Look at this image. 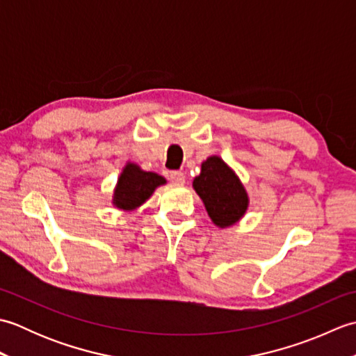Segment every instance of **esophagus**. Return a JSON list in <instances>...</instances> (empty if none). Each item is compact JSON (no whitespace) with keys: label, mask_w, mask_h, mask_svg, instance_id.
<instances>
[{"label":"esophagus","mask_w":356,"mask_h":356,"mask_svg":"<svg viewBox=\"0 0 356 356\" xmlns=\"http://www.w3.org/2000/svg\"><path fill=\"white\" fill-rule=\"evenodd\" d=\"M170 180L174 185H184L185 184V174L180 171H174L170 174Z\"/></svg>","instance_id":"obj_1"}]
</instances>
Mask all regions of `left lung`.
Returning a JSON list of instances; mask_svg holds the SVG:
<instances>
[{"label":"left lung","mask_w":356,"mask_h":356,"mask_svg":"<svg viewBox=\"0 0 356 356\" xmlns=\"http://www.w3.org/2000/svg\"><path fill=\"white\" fill-rule=\"evenodd\" d=\"M193 188L217 228L238 223L249 208V195L237 172L220 156H209L193 180Z\"/></svg>","instance_id":"8db88e82"}]
</instances>
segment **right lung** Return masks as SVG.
Returning a JSON list of instances; mask_svg holds the SVG:
<instances>
[{"mask_svg": "<svg viewBox=\"0 0 356 356\" xmlns=\"http://www.w3.org/2000/svg\"><path fill=\"white\" fill-rule=\"evenodd\" d=\"M166 184L157 172L143 171L138 163L127 162L119 174L111 203L124 213H131L145 203L159 186Z\"/></svg>", "mask_w": 356, "mask_h": 356, "instance_id": "1", "label": "right lung"}]
</instances>
